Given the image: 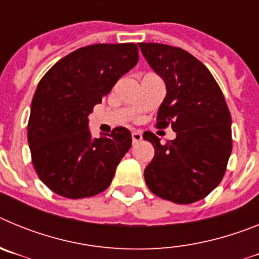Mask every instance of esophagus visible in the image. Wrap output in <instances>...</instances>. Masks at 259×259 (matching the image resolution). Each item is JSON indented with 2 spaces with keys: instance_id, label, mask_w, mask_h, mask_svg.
I'll use <instances>...</instances> for the list:
<instances>
[{
  "instance_id": "esophagus-1",
  "label": "esophagus",
  "mask_w": 259,
  "mask_h": 259,
  "mask_svg": "<svg viewBox=\"0 0 259 259\" xmlns=\"http://www.w3.org/2000/svg\"><path fill=\"white\" fill-rule=\"evenodd\" d=\"M141 139H143V136H141L140 132H137V131L132 132V143L137 144L139 141H141Z\"/></svg>"
}]
</instances>
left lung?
Returning a JSON list of instances; mask_svg holds the SVG:
<instances>
[{
  "mask_svg": "<svg viewBox=\"0 0 259 259\" xmlns=\"http://www.w3.org/2000/svg\"><path fill=\"white\" fill-rule=\"evenodd\" d=\"M139 47L166 84L157 127L171 124L176 132V139L166 144L153 132H144L155 150L144 171L145 183L163 200L193 203L223 179L232 152L230 110L211 72L196 57L157 42Z\"/></svg>",
  "mask_w": 259,
  "mask_h": 259,
  "instance_id": "1",
  "label": "left lung"
}]
</instances>
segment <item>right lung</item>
Masks as SVG:
<instances>
[{
  "label": "right lung",
  "mask_w": 259,
  "mask_h": 259,
  "mask_svg": "<svg viewBox=\"0 0 259 259\" xmlns=\"http://www.w3.org/2000/svg\"><path fill=\"white\" fill-rule=\"evenodd\" d=\"M136 44H95L59 59L40 80L31 105L28 145L38 178L66 198L101 193L132 144L124 127L92 139L88 115L135 67Z\"/></svg>",
  "instance_id": "1"
}]
</instances>
